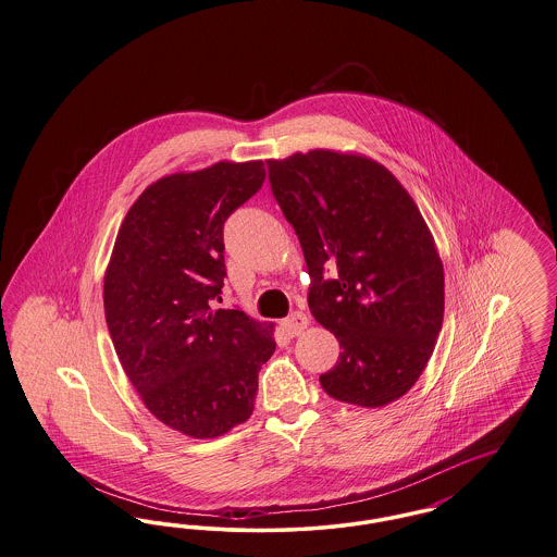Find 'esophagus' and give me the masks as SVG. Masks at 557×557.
<instances>
[{
  "mask_svg": "<svg viewBox=\"0 0 557 557\" xmlns=\"http://www.w3.org/2000/svg\"><path fill=\"white\" fill-rule=\"evenodd\" d=\"M307 325H309V318H307L305 313H300V311L292 313L290 318H286L282 321V330H284L288 336L302 334V330H305Z\"/></svg>",
  "mask_w": 557,
  "mask_h": 557,
  "instance_id": "esophagus-1",
  "label": "esophagus"
}]
</instances>
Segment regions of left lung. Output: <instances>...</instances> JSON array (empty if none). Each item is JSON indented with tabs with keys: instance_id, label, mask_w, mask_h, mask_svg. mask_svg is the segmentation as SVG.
<instances>
[{
	"instance_id": "left-lung-1",
	"label": "left lung",
	"mask_w": 557,
	"mask_h": 557,
	"mask_svg": "<svg viewBox=\"0 0 557 557\" xmlns=\"http://www.w3.org/2000/svg\"><path fill=\"white\" fill-rule=\"evenodd\" d=\"M267 169L302 246L309 309L343 348L319 375L323 391L371 409L397 400L422 375L445 315V271L422 212L361 154L296 152Z\"/></svg>"
}]
</instances>
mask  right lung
Listing matches in <instances>:
<instances>
[{"instance_id":"obj_1","label":"right lung","mask_w":557,"mask_h":557,"mask_svg":"<svg viewBox=\"0 0 557 557\" xmlns=\"http://www.w3.org/2000/svg\"><path fill=\"white\" fill-rule=\"evenodd\" d=\"M265 182L263 160H221L146 187L125 214L104 275L119 361L162 424L214 438L250 418L273 323L212 309L225 273L223 225Z\"/></svg>"}]
</instances>
